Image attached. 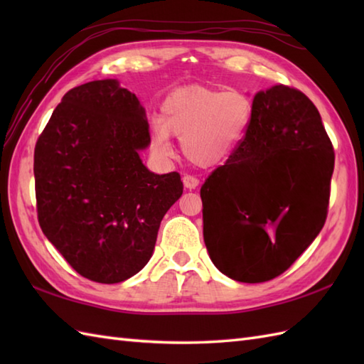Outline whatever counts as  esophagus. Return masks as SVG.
I'll return each instance as SVG.
<instances>
[{
    "label": "esophagus",
    "mask_w": 364,
    "mask_h": 364,
    "mask_svg": "<svg viewBox=\"0 0 364 364\" xmlns=\"http://www.w3.org/2000/svg\"><path fill=\"white\" fill-rule=\"evenodd\" d=\"M183 184H184V188H186V189H196L200 184V180L196 176H192V175H184L183 176Z\"/></svg>",
    "instance_id": "esophagus-1"
}]
</instances>
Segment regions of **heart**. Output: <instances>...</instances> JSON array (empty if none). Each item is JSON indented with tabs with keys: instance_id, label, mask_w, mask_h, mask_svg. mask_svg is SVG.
Returning a JSON list of instances; mask_svg holds the SVG:
<instances>
[{
	"instance_id": "obj_1",
	"label": "heart",
	"mask_w": 364,
	"mask_h": 364,
	"mask_svg": "<svg viewBox=\"0 0 364 364\" xmlns=\"http://www.w3.org/2000/svg\"><path fill=\"white\" fill-rule=\"evenodd\" d=\"M253 119L252 98L239 90L208 87L178 89L161 105L150 144L154 151L168 154L170 134L180 137L181 150L200 167L222 164L241 142Z\"/></svg>"
}]
</instances>
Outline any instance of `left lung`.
I'll return each mask as SVG.
<instances>
[{
	"instance_id": "1",
	"label": "left lung",
	"mask_w": 364,
	"mask_h": 364,
	"mask_svg": "<svg viewBox=\"0 0 364 364\" xmlns=\"http://www.w3.org/2000/svg\"><path fill=\"white\" fill-rule=\"evenodd\" d=\"M333 166L310 98L283 84L258 92L242 144L200 189L214 266L242 283L289 269L326 223Z\"/></svg>"
}]
</instances>
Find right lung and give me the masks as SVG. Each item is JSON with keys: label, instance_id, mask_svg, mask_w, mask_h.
I'll use <instances>...</instances> for the list:
<instances>
[{"label": "right lung", "instance_id": "right-lung-1", "mask_svg": "<svg viewBox=\"0 0 364 364\" xmlns=\"http://www.w3.org/2000/svg\"><path fill=\"white\" fill-rule=\"evenodd\" d=\"M145 109L117 80L68 90L34 150L37 218L80 275L120 283L150 261L164 214L183 194L180 173L156 175Z\"/></svg>", "mask_w": 364, "mask_h": 364}]
</instances>
